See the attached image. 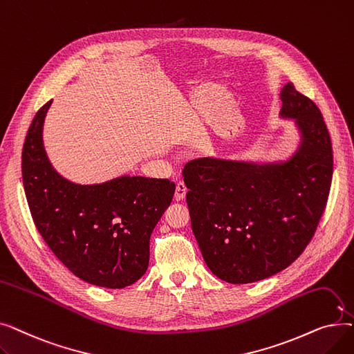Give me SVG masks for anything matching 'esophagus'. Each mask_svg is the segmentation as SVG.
Segmentation results:
<instances>
[{
    "label": "esophagus",
    "instance_id": "obj_1",
    "mask_svg": "<svg viewBox=\"0 0 354 354\" xmlns=\"http://www.w3.org/2000/svg\"><path fill=\"white\" fill-rule=\"evenodd\" d=\"M187 192H188L187 185H185L183 182H178L176 183V191H175V199L182 201L185 198V195H187Z\"/></svg>",
    "mask_w": 354,
    "mask_h": 354
}]
</instances>
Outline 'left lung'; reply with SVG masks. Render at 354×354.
<instances>
[{"label": "left lung", "instance_id": "8db88e82", "mask_svg": "<svg viewBox=\"0 0 354 354\" xmlns=\"http://www.w3.org/2000/svg\"><path fill=\"white\" fill-rule=\"evenodd\" d=\"M281 118L295 119L301 143L287 162L203 158L183 167L191 225L209 270L248 284L286 270L301 255L324 212L331 140L322 111L287 83Z\"/></svg>", "mask_w": 354, "mask_h": 354}]
</instances>
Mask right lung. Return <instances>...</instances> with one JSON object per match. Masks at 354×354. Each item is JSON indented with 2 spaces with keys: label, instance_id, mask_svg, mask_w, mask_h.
Listing matches in <instances>:
<instances>
[{
  "label": "right lung",
  "instance_id": "1",
  "mask_svg": "<svg viewBox=\"0 0 354 354\" xmlns=\"http://www.w3.org/2000/svg\"><path fill=\"white\" fill-rule=\"evenodd\" d=\"M51 100L37 111L26 136L21 171L28 208L48 248L80 280L106 288L136 283L149 266V239L171 205L169 179L120 176L73 183L53 169L43 146Z\"/></svg>",
  "mask_w": 354,
  "mask_h": 354
}]
</instances>
